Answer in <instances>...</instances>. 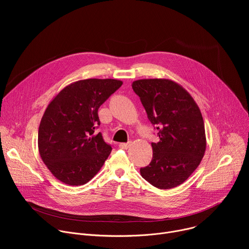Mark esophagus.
Returning a JSON list of instances; mask_svg holds the SVG:
<instances>
[{"instance_id": "obj_1", "label": "esophagus", "mask_w": 249, "mask_h": 249, "mask_svg": "<svg viewBox=\"0 0 249 249\" xmlns=\"http://www.w3.org/2000/svg\"><path fill=\"white\" fill-rule=\"evenodd\" d=\"M118 146H119L120 149L126 150V149H128L131 146V142H128V143H120Z\"/></svg>"}]
</instances>
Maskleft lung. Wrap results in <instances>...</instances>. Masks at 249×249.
I'll return each instance as SVG.
<instances>
[{
    "instance_id": "1",
    "label": "left lung",
    "mask_w": 249,
    "mask_h": 249,
    "mask_svg": "<svg viewBox=\"0 0 249 249\" xmlns=\"http://www.w3.org/2000/svg\"><path fill=\"white\" fill-rule=\"evenodd\" d=\"M132 89L160 139L152 143L153 160L140 168L141 175L160 189L178 186L198 167L206 150L198 105L181 86L169 80H139Z\"/></svg>"
}]
</instances>
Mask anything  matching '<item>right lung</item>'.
<instances>
[{
	"label": "right lung",
	"mask_w": 249,
	"mask_h": 249,
	"mask_svg": "<svg viewBox=\"0 0 249 249\" xmlns=\"http://www.w3.org/2000/svg\"><path fill=\"white\" fill-rule=\"evenodd\" d=\"M113 79H89L66 87L50 102L38 130L40 157L57 179L79 186L89 182L111 153L96 132L98 108L121 86Z\"/></svg>",
	"instance_id": "right-lung-1"
}]
</instances>
